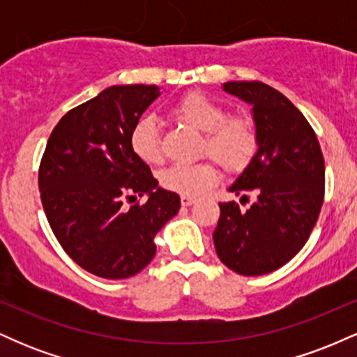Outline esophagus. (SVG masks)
<instances>
[{
    "instance_id": "1",
    "label": "esophagus",
    "mask_w": 357,
    "mask_h": 357,
    "mask_svg": "<svg viewBox=\"0 0 357 357\" xmlns=\"http://www.w3.org/2000/svg\"><path fill=\"white\" fill-rule=\"evenodd\" d=\"M195 202H196V199L192 198V196H186V195L181 196V204H183V206H191V204L195 203Z\"/></svg>"
}]
</instances>
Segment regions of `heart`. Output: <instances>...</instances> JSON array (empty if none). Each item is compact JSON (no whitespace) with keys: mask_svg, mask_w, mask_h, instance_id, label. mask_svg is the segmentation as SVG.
Returning <instances> with one entry per match:
<instances>
[{"mask_svg":"<svg viewBox=\"0 0 357 357\" xmlns=\"http://www.w3.org/2000/svg\"><path fill=\"white\" fill-rule=\"evenodd\" d=\"M173 114L188 126L204 132V154H210L227 171H240L252 161L258 147L253 121L243 114L227 116L218 102L198 92L184 96L173 105ZM129 142L139 159L147 165H158L162 159L161 132L153 116H142L130 129ZM218 179L215 162L173 165L159 174L166 190L196 196L206 191Z\"/></svg>","mask_w":357,"mask_h":357,"instance_id":"obj_1","label":"heart"}]
</instances>
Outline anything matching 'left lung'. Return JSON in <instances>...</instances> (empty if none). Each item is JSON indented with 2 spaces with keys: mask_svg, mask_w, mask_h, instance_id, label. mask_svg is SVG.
Listing matches in <instances>:
<instances>
[{
  "mask_svg": "<svg viewBox=\"0 0 357 357\" xmlns=\"http://www.w3.org/2000/svg\"><path fill=\"white\" fill-rule=\"evenodd\" d=\"M225 92L252 105L258 149L228 191L255 202L241 211L220 203L213 231L218 258L240 275L280 268L309 240L324 202V155L302 112L284 93L261 82H227ZM240 199V202H241Z\"/></svg>",
  "mask_w": 357,
  "mask_h": 357,
  "instance_id": "1",
  "label": "left lung"
}]
</instances>
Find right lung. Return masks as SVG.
Listing matches in <instances>:
<instances>
[{
    "mask_svg": "<svg viewBox=\"0 0 357 357\" xmlns=\"http://www.w3.org/2000/svg\"><path fill=\"white\" fill-rule=\"evenodd\" d=\"M159 97L155 85H112L68 110L52 130L38 171L48 223L67 255L102 278H127L155 255L154 236L181 199L158 186L129 142ZM147 195L144 205L122 207Z\"/></svg>",
    "mask_w": 357,
    "mask_h": 357,
    "instance_id": "obj_1",
    "label": "right lung"
}]
</instances>
